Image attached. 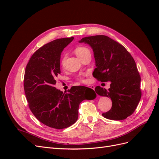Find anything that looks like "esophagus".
<instances>
[{"label": "esophagus", "mask_w": 159, "mask_h": 159, "mask_svg": "<svg viewBox=\"0 0 159 159\" xmlns=\"http://www.w3.org/2000/svg\"><path fill=\"white\" fill-rule=\"evenodd\" d=\"M88 88H91V89H95V86H94V85H88Z\"/></svg>", "instance_id": "34e87169"}]
</instances>
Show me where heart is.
Returning <instances> with one entry per match:
<instances>
[{
	"label": "heart",
	"mask_w": 159,
	"mask_h": 159,
	"mask_svg": "<svg viewBox=\"0 0 159 159\" xmlns=\"http://www.w3.org/2000/svg\"><path fill=\"white\" fill-rule=\"evenodd\" d=\"M75 52L76 55L78 56V57H79V58H81V57H82V56H84L86 54V53L90 52H89V50L87 48L81 46V47L77 48H76L75 50Z\"/></svg>",
	"instance_id": "heart-1"
}]
</instances>
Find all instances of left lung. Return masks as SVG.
<instances>
[{"label": "left lung", "mask_w": 159, "mask_h": 159, "mask_svg": "<svg viewBox=\"0 0 159 159\" xmlns=\"http://www.w3.org/2000/svg\"><path fill=\"white\" fill-rule=\"evenodd\" d=\"M80 43L88 44L93 52L96 68L93 75L102 82L110 81V88L97 86L99 95L111 98L112 107L105 118L120 121L132 115L140 102L141 77L136 63L125 48L108 36L83 38Z\"/></svg>", "instance_id": "obj_1"}]
</instances>
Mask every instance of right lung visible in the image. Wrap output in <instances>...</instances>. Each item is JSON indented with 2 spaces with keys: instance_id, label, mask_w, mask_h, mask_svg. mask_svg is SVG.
Here are the masks:
<instances>
[{
  "instance_id": "right-lung-1",
  "label": "right lung",
  "mask_w": 159,
  "mask_h": 159,
  "mask_svg": "<svg viewBox=\"0 0 159 159\" xmlns=\"http://www.w3.org/2000/svg\"><path fill=\"white\" fill-rule=\"evenodd\" d=\"M73 40L61 38L43 46L30 57L25 74L24 88L31 111L41 123L57 129L75 123L80 103L97 97L93 89L85 86H74L68 93L54 87L61 73V52Z\"/></svg>"
}]
</instances>
